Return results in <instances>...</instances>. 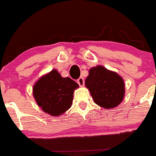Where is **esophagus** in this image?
Masks as SVG:
<instances>
[{
    "instance_id": "1",
    "label": "esophagus",
    "mask_w": 156,
    "mask_h": 156,
    "mask_svg": "<svg viewBox=\"0 0 156 156\" xmlns=\"http://www.w3.org/2000/svg\"><path fill=\"white\" fill-rule=\"evenodd\" d=\"M84 83L85 82H84V79H83V77H80L77 80V83L80 86H84Z\"/></svg>"
}]
</instances>
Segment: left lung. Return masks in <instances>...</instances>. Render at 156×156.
<instances>
[{
	"instance_id": "8db88e82",
	"label": "left lung",
	"mask_w": 156,
	"mask_h": 156,
	"mask_svg": "<svg viewBox=\"0 0 156 156\" xmlns=\"http://www.w3.org/2000/svg\"><path fill=\"white\" fill-rule=\"evenodd\" d=\"M85 85L95 104L100 107L114 108L124 99L125 86L123 78L102 66H96L89 70Z\"/></svg>"
}]
</instances>
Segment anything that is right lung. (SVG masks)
Masks as SVG:
<instances>
[{
    "label": "right lung",
    "instance_id": "obj_1",
    "mask_svg": "<svg viewBox=\"0 0 156 156\" xmlns=\"http://www.w3.org/2000/svg\"><path fill=\"white\" fill-rule=\"evenodd\" d=\"M79 85L70 77L63 78L55 69L41 76L34 85L32 92L37 104L51 116L64 114L72 105L73 92Z\"/></svg>",
    "mask_w": 156,
    "mask_h": 156
}]
</instances>
